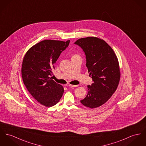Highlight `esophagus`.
Instances as JSON below:
<instances>
[{
    "instance_id": "34e87169",
    "label": "esophagus",
    "mask_w": 146,
    "mask_h": 146,
    "mask_svg": "<svg viewBox=\"0 0 146 146\" xmlns=\"http://www.w3.org/2000/svg\"><path fill=\"white\" fill-rule=\"evenodd\" d=\"M69 86L70 87H77L78 86V85H72V84H69Z\"/></svg>"
}]
</instances>
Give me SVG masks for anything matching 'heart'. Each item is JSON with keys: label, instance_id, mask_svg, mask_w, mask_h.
<instances>
[{"label": "heart", "instance_id": "obj_1", "mask_svg": "<svg viewBox=\"0 0 146 146\" xmlns=\"http://www.w3.org/2000/svg\"><path fill=\"white\" fill-rule=\"evenodd\" d=\"M78 56V55H77V54H73V55L72 56V57H74V56Z\"/></svg>", "mask_w": 146, "mask_h": 146}]
</instances>
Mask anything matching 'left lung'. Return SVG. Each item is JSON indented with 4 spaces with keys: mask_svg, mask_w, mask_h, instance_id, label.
<instances>
[{
    "mask_svg": "<svg viewBox=\"0 0 146 146\" xmlns=\"http://www.w3.org/2000/svg\"><path fill=\"white\" fill-rule=\"evenodd\" d=\"M75 44L83 50L86 67L93 83L81 103L90 108L98 107L111 97L118 86L121 73L118 58L104 40L93 36L78 39Z\"/></svg>",
    "mask_w": 146,
    "mask_h": 146,
    "instance_id": "1",
    "label": "left lung"
}]
</instances>
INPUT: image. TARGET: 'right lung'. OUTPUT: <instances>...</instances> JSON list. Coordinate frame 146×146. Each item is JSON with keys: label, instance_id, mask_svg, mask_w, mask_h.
<instances>
[{"label": "right lung", "instance_id": "right-lung-1", "mask_svg": "<svg viewBox=\"0 0 146 146\" xmlns=\"http://www.w3.org/2000/svg\"><path fill=\"white\" fill-rule=\"evenodd\" d=\"M69 42L42 40L32 46L23 58V83L34 98L46 107L56 104L64 93L63 86L50 76L54 64L61 53L68 46Z\"/></svg>", "mask_w": 146, "mask_h": 146}]
</instances>
